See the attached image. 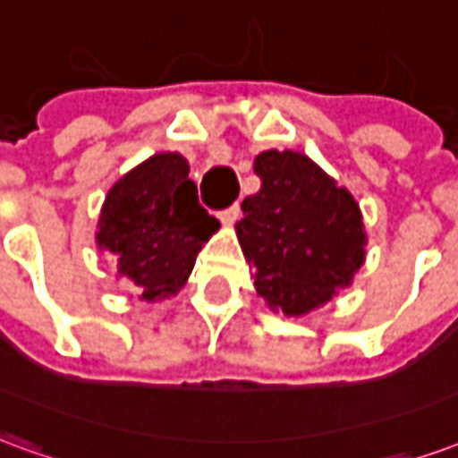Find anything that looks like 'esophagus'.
<instances>
[{"label":"esophagus","mask_w":458,"mask_h":458,"mask_svg":"<svg viewBox=\"0 0 458 458\" xmlns=\"http://www.w3.org/2000/svg\"><path fill=\"white\" fill-rule=\"evenodd\" d=\"M240 213H242V210H240V203H233L230 208H225L220 213V220H223L225 225H233V223L240 218Z\"/></svg>","instance_id":"obj_1"}]
</instances>
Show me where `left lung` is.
<instances>
[{
	"label": "left lung",
	"instance_id": "left-lung-1",
	"mask_svg": "<svg viewBox=\"0 0 458 458\" xmlns=\"http://www.w3.org/2000/svg\"><path fill=\"white\" fill-rule=\"evenodd\" d=\"M262 179L242 200L240 245L258 269L259 297L301 317L348 287L365 259L363 218L353 196L299 151H262Z\"/></svg>",
	"mask_w": 458,
	"mask_h": 458
}]
</instances>
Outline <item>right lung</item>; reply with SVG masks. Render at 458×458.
Listing matches in <instances>:
<instances>
[{"label": "right lung", "instance_id": "right-lung-1", "mask_svg": "<svg viewBox=\"0 0 458 458\" xmlns=\"http://www.w3.org/2000/svg\"><path fill=\"white\" fill-rule=\"evenodd\" d=\"M98 228V245L113 252L120 275L154 301L183 287L218 220L199 203L189 161L164 151L114 183Z\"/></svg>", "mask_w": 458, "mask_h": 458}]
</instances>
